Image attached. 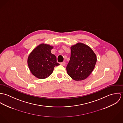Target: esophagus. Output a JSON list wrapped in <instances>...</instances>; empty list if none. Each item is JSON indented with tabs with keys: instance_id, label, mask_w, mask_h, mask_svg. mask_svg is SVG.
<instances>
[{
	"instance_id": "1",
	"label": "esophagus",
	"mask_w": 123,
	"mask_h": 123,
	"mask_svg": "<svg viewBox=\"0 0 123 123\" xmlns=\"http://www.w3.org/2000/svg\"><path fill=\"white\" fill-rule=\"evenodd\" d=\"M60 64L62 65V66H65V64H66V63H65V62H61V63H60Z\"/></svg>"
}]
</instances>
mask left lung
<instances>
[{
	"instance_id": "8db88e82",
	"label": "left lung",
	"mask_w": 123,
	"mask_h": 123,
	"mask_svg": "<svg viewBox=\"0 0 123 123\" xmlns=\"http://www.w3.org/2000/svg\"><path fill=\"white\" fill-rule=\"evenodd\" d=\"M70 50V60L66 67L68 74L75 80H84L95 68L96 55L88 46L81 43L72 45Z\"/></svg>"
}]
</instances>
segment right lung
<instances>
[{
	"instance_id": "1",
	"label": "right lung",
	"mask_w": 123,
	"mask_h": 123,
	"mask_svg": "<svg viewBox=\"0 0 123 123\" xmlns=\"http://www.w3.org/2000/svg\"><path fill=\"white\" fill-rule=\"evenodd\" d=\"M53 46L42 43L37 46L29 54L27 63L33 75L40 79L48 77L54 68L60 65L56 56L51 53Z\"/></svg>"
}]
</instances>
